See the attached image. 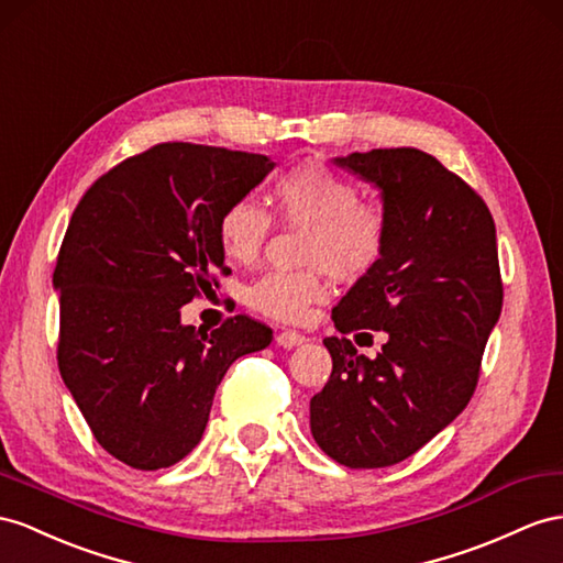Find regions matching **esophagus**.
<instances>
[{
    "label": "esophagus",
    "mask_w": 563,
    "mask_h": 563,
    "mask_svg": "<svg viewBox=\"0 0 563 563\" xmlns=\"http://www.w3.org/2000/svg\"><path fill=\"white\" fill-rule=\"evenodd\" d=\"M309 338L297 333V330H283V333L276 335V342L280 344V347L285 350H292V347H299V344H305Z\"/></svg>",
    "instance_id": "1"
}]
</instances>
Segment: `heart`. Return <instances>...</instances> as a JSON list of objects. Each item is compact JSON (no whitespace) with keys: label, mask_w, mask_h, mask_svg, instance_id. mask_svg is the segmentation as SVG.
Segmentation results:
<instances>
[{"label":"heart","mask_w":563,"mask_h":563,"mask_svg":"<svg viewBox=\"0 0 563 563\" xmlns=\"http://www.w3.org/2000/svg\"><path fill=\"white\" fill-rule=\"evenodd\" d=\"M276 219L305 225V264L316 271H273L247 292L250 307L276 321H301L328 297L325 273L358 280L378 266L387 247V216L380 205L356 197V187L321 162L283 170L271 187ZM219 244L230 262L252 264L271 233V216L252 199H235L219 216Z\"/></svg>","instance_id":"b5f03b06"}]
</instances>
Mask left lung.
Masks as SVG:
<instances>
[{"label":"left lung","mask_w":563,"mask_h":563,"mask_svg":"<svg viewBox=\"0 0 563 563\" xmlns=\"http://www.w3.org/2000/svg\"><path fill=\"white\" fill-rule=\"evenodd\" d=\"M335 164L380 190L387 247L333 309L340 335L323 340L333 373L311 397V435L342 466L383 468L450 426L478 385L504 299L495 221L471 185L421 150ZM358 329L386 330L376 360L346 340Z\"/></svg>","instance_id":"8db88e82"}]
</instances>
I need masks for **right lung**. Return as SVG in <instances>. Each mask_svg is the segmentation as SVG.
I'll use <instances>...</instances> for the list:
<instances>
[{"instance_id":"obj_1","label":"right lung","mask_w":563,"mask_h":563,"mask_svg":"<svg viewBox=\"0 0 563 563\" xmlns=\"http://www.w3.org/2000/svg\"><path fill=\"white\" fill-rule=\"evenodd\" d=\"M264 154L162 142L95 180L59 258L62 378L95 440L123 464L156 471L199 444L216 387L273 330L238 313L216 330L180 309L228 276L219 216L273 170Z\"/></svg>"}]
</instances>
